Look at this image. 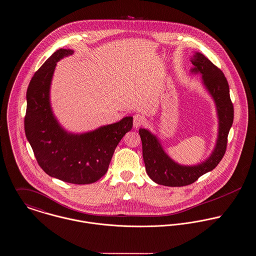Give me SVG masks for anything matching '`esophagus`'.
<instances>
[{"label": "esophagus", "mask_w": 256, "mask_h": 256, "mask_svg": "<svg viewBox=\"0 0 256 256\" xmlns=\"http://www.w3.org/2000/svg\"><path fill=\"white\" fill-rule=\"evenodd\" d=\"M146 122V118L140 114H136L134 116V126L140 128Z\"/></svg>", "instance_id": "1"}]
</instances>
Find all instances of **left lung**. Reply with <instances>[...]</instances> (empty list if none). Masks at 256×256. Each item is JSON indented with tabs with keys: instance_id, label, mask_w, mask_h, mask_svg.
Listing matches in <instances>:
<instances>
[{
	"instance_id": "8db88e82",
	"label": "left lung",
	"mask_w": 256,
	"mask_h": 256,
	"mask_svg": "<svg viewBox=\"0 0 256 256\" xmlns=\"http://www.w3.org/2000/svg\"><path fill=\"white\" fill-rule=\"evenodd\" d=\"M191 62L194 65L192 72H200L203 75L204 86L216 104L220 120L218 138L216 148L208 160L196 166H182L175 163L163 152L154 134L140 128V136L146 173L155 183L169 187L190 185L216 168L226 154L228 136L234 122V104L230 97L228 83L222 71L200 52L194 54Z\"/></svg>"
}]
</instances>
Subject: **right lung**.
<instances>
[{"mask_svg":"<svg viewBox=\"0 0 256 256\" xmlns=\"http://www.w3.org/2000/svg\"><path fill=\"white\" fill-rule=\"evenodd\" d=\"M58 50L32 78L26 92V136L42 169L67 183L91 184L106 173L114 150L132 128V118L102 126L84 134H67L52 114L50 87L56 62L72 54Z\"/></svg>","mask_w":256,"mask_h":256,"instance_id":"add662e5","label":"right lung"}]
</instances>
